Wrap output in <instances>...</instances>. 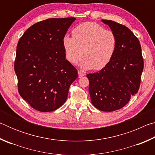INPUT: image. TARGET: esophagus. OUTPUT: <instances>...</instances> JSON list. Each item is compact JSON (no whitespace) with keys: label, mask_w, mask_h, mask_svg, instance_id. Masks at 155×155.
<instances>
[{"label":"esophagus","mask_w":155,"mask_h":155,"mask_svg":"<svg viewBox=\"0 0 155 155\" xmlns=\"http://www.w3.org/2000/svg\"><path fill=\"white\" fill-rule=\"evenodd\" d=\"M78 77H83V76L85 75V74H84L83 72H81V70H78Z\"/></svg>","instance_id":"obj_1"}]
</instances>
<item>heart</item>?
<instances>
[{
	"mask_svg": "<svg viewBox=\"0 0 155 155\" xmlns=\"http://www.w3.org/2000/svg\"><path fill=\"white\" fill-rule=\"evenodd\" d=\"M72 37L63 41L67 59L76 64L81 57V67L85 70L103 69L111 61L117 46L114 31L93 22L80 24L72 30Z\"/></svg>",
	"mask_w": 155,
	"mask_h": 155,
	"instance_id": "1",
	"label": "heart"
}]
</instances>
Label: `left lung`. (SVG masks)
<instances>
[{
    "label": "left lung",
    "instance_id": "8db88e82",
    "mask_svg": "<svg viewBox=\"0 0 155 155\" xmlns=\"http://www.w3.org/2000/svg\"><path fill=\"white\" fill-rule=\"evenodd\" d=\"M117 38L114 55L100 71L87 74L91 103L103 111H114L124 107L137 93L143 69L140 41L126 26L102 20Z\"/></svg>",
    "mask_w": 155,
    "mask_h": 155
}]
</instances>
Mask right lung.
<instances>
[{
    "label": "right lung",
    "instance_id": "add662e5",
    "mask_svg": "<svg viewBox=\"0 0 155 155\" xmlns=\"http://www.w3.org/2000/svg\"><path fill=\"white\" fill-rule=\"evenodd\" d=\"M75 18H49L31 26L18 41L14 70L21 97L35 110L50 112L66 101L77 70L65 59L64 38Z\"/></svg>",
    "mask_w": 155,
    "mask_h": 155
}]
</instances>
